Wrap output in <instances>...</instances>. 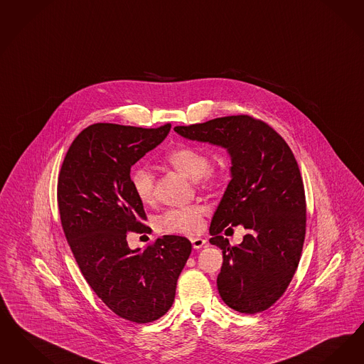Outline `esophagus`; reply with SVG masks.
<instances>
[{"mask_svg":"<svg viewBox=\"0 0 364 364\" xmlns=\"http://www.w3.org/2000/svg\"><path fill=\"white\" fill-rule=\"evenodd\" d=\"M191 242H192L193 249H200V247H203L207 241L204 238H200V237H195V238H191Z\"/></svg>","mask_w":364,"mask_h":364,"instance_id":"1","label":"esophagus"}]
</instances>
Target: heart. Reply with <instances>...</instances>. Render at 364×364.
<instances>
[{
    "instance_id": "heart-1",
    "label": "heart",
    "mask_w": 364,
    "mask_h": 364,
    "mask_svg": "<svg viewBox=\"0 0 364 364\" xmlns=\"http://www.w3.org/2000/svg\"><path fill=\"white\" fill-rule=\"evenodd\" d=\"M168 164L178 173L187 176L191 180H203L205 187H213L217 178L210 169L208 156L193 146H181L172 150L166 156ZM131 187L134 193L142 203L149 204L154 200V176L146 168H134L130 175ZM207 210L204 205L195 204L168 210L159 219L161 232L168 234H187L193 235L203 229V217Z\"/></svg>"
}]
</instances>
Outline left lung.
<instances>
[{
  "label": "left lung",
  "mask_w": 364,
  "mask_h": 364,
  "mask_svg": "<svg viewBox=\"0 0 364 364\" xmlns=\"http://www.w3.org/2000/svg\"><path fill=\"white\" fill-rule=\"evenodd\" d=\"M175 131L189 141L223 147L230 156L232 180L210 226V242L223 255L219 295L240 313L267 310L289 287L305 241V188L290 147L272 127L247 115ZM238 224L248 234L230 247L220 233Z\"/></svg>",
  "instance_id": "left-lung-1"
}]
</instances>
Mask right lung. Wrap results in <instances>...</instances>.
<instances>
[{
    "label": "right lung",
    "mask_w": 364,
    "mask_h": 364,
    "mask_svg": "<svg viewBox=\"0 0 364 364\" xmlns=\"http://www.w3.org/2000/svg\"><path fill=\"white\" fill-rule=\"evenodd\" d=\"M171 124L142 129L96 123L69 147L58 178L62 228L87 284L115 314L147 323L173 305L191 255L186 237L164 235L141 250L127 232H147L144 204L131 187V166L160 145Z\"/></svg>",
    "instance_id": "add662e5"
}]
</instances>
